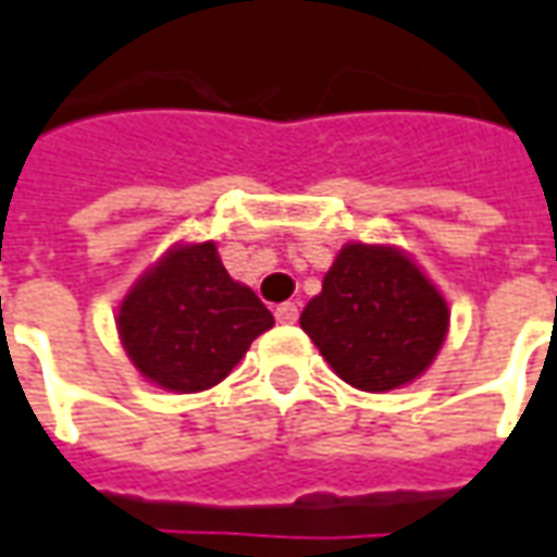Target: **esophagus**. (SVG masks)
<instances>
[{
    "label": "esophagus",
    "mask_w": 557,
    "mask_h": 557,
    "mask_svg": "<svg viewBox=\"0 0 557 557\" xmlns=\"http://www.w3.org/2000/svg\"><path fill=\"white\" fill-rule=\"evenodd\" d=\"M275 318H278V324H297V318H300L297 302H282V306H275Z\"/></svg>",
    "instance_id": "esophagus-1"
}]
</instances>
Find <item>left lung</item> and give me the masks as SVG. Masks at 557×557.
Here are the masks:
<instances>
[{
    "label": "left lung",
    "instance_id": "8db88e82",
    "mask_svg": "<svg viewBox=\"0 0 557 557\" xmlns=\"http://www.w3.org/2000/svg\"><path fill=\"white\" fill-rule=\"evenodd\" d=\"M300 327L351 388H403L440 355L448 302L412 257L394 245L348 242L306 302Z\"/></svg>",
    "mask_w": 557,
    "mask_h": 557
}]
</instances>
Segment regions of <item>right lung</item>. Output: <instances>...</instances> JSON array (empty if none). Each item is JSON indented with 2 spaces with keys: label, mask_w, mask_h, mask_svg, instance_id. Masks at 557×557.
<instances>
[{
  "label": "right lung",
  "mask_w": 557,
  "mask_h": 557,
  "mask_svg": "<svg viewBox=\"0 0 557 557\" xmlns=\"http://www.w3.org/2000/svg\"><path fill=\"white\" fill-rule=\"evenodd\" d=\"M272 324L255 290L230 278L214 242L169 248L117 309L126 358L148 382L175 394L227 379Z\"/></svg>",
  "instance_id": "add662e5"
}]
</instances>
